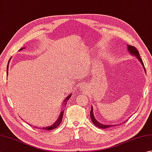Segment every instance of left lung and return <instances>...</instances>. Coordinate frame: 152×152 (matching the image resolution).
<instances>
[{
	"label": "left lung",
	"mask_w": 152,
	"mask_h": 152,
	"mask_svg": "<svg viewBox=\"0 0 152 152\" xmlns=\"http://www.w3.org/2000/svg\"><path fill=\"white\" fill-rule=\"evenodd\" d=\"M127 49H128V51H129V53L132 55V56H134L136 57L137 59L140 61V62L142 64V66H144V63L142 62V60L141 59V58L140 57L139 52H138V51L137 50V48L134 47V46H129V45H128ZM144 71H146V70H145V69H144ZM93 107H91V111H90V117H91V121L93 123V124L96 125V127H98L99 128H101V129H106V128H109L110 127H112V126L115 125H103V124H101V123L99 122L98 121H96V119L94 117V115H93Z\"/></svg>",
	"instance_id": "1"
}]
</instances>
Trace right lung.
I'll list each match as a JSON object with an SVG mask.
<instances>
[{
  "mask_svg": "<svg viewBox=\"0 0 152 152\" xmlns=\"http://www.w3.org/2000/svg\"><path fill=\"white\" fill-rule=\"evenodd\" d=\"M23 49H25V48H21L20 50H19V51L22 50ZM8 66H7V76H8ZM70 96H71V95H69L65 99H64V105H66V103H65V102H66V103L67 102V101L70 98ZM63 114H64V111H61L59 118H58L56 122H55L53 125H51V126H48V127H43L42 129L46 130V131H48V130L49 131V130H52V129H56V127H57L58 126H59V125L61 124V121H62ZM40 128H41V127H40Z\"/></svg>",
  "mask_w": 152,
  "mask_h": 152,
  "instance_id": "right-lung-1",
  "label": "right lung"
}]
</instances>
